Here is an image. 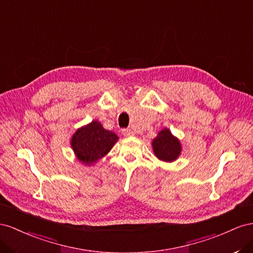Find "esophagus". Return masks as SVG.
Segmentation results:
<instances>
[{"label": "esophagus", "mask_w": 253, "mask_h": 253, "mask_svg": "<svg viewBox=\"0 0 253 253\" xmlns=\"http://www.w3.org/2000/svg\"><path fill=\"white\" fill-rule=\"evenodd\" d=\"M122 133L124 136H131L134 134V132L132 130H130V129H123Z\"/></svg>", "instance_id": "esophagus-1"}]
</instances>
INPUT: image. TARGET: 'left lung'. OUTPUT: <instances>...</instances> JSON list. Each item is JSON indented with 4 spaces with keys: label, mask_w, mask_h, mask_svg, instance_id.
Listing matches in <instances>:
<instances>
[{
    "label": "left lung",
    "mask_w": 253,
    "mask_h": 253,
    "mask_svg": "<svg viewBox=\"0 0 253 253\" xmlns=\"http://www.w3.org/2000/svg\"><path fill=\"white\" fill-rule=\"evenodd\" d=\"M153 149L156 157L165 162H172L177 160L181 153L180 141L171 134L170 130L164 128L158 133L153 141Z\"/></svg>",
    "instance_id": "8db88e82"
}]
</instances>
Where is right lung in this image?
I'll return each mask as SVG.
<instances>
[{"label": "right lung", "instance_id": "1", "mask_svg": "<svg viewBox=\"0 0 253 253\" xmlns=\"http://www.w3.org/2000/svg\"><path fill=\"white\" fill-rule=\"evenodd\" d=\"M118 140L114 132L106 130L99 122L92 121L77 129L71 139V146L79 161L91 165L109 153Z\"/></svg>", "mask_w": 253, "mask_h": 253}]
</instances>
